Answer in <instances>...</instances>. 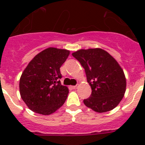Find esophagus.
<instances>
[{
    "mask_svg": "<svg viewBox=\"0 0 145 145\" xmlns=\"http://www.w3.org/2000/svg\"><path fill=\"white\" fill-rule=\"evenodd\" d=\"M71 87L73 88V89H76V88H78V86H71Z\"/></svg>",
    "mask_w": 145,
    "mask_h": 145,
    "instance_id": "34e87169",
    "label": "esophagus"
}]
</instances>
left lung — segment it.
Listing matches in <instances>:
<instances>
[{
	"mask_svg": "<svg viewBox=\"0 0 145 145\" xmlns=\"http://www.w3.org/2000/svg\"><path fill=\"white\" fill-rule=\"evenodd\" d=\"M72 55L85 69L91 88V95L84 99V105L99 113L117 107L126 89L125 74L118 62L99 48L78 50Z\"/></svg>",
	"mask_w": 145,
	"mask_h": 145,
	"instance_id": "obj_1",
	"label": "left lung"
}]
</instances>
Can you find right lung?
Masks as SVG:
<instances>
[{"mask_svg": "<svg viewBox=\"0 0 145 145\" xmlns=\"http://www.w3.org/2000/svg\"><path fill=\"white\" fill-rule=\"evenodd\" d=\"M69 54V50L49 47L29 61L20 80V96L29 110L46 116L63 105L69 89L61 84L59 68Z\"/></svg>", "mask_w": 145, "mask_h": 145, "instance_id": "1", "label": "right lung"}]
</instances>
